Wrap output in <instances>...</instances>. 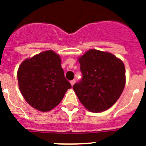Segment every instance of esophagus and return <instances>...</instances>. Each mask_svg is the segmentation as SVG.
I'll return each mask as SVG.
<instances>
[{"mask_svg":"<svg viewBox=\"0 0 146 146\" xmlns=\"http://www.w3.org/2000/svg\"><path fill=\"white\" fill-rule=\"evenodd\" d=\"M70 83H71V85H72V86H74V83H75V80H71L70 81Z\"/></svg>","mask_w":146,"mask_h":146,"instance_id":"obj_1","label":"esophagus"}]
</instances>
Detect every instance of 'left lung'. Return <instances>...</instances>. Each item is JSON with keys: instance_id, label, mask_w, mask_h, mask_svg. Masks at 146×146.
<instances>
[{"instance_id": "obj_1", "label": "left lung", "mask_w": 146, "mask_h": 146, "mask_svg": "<svg viewBox=\"0 0 146 146\" xmlns=\"http://www.w3.org/2000/svg\"><path fill=\"white\" fill-rule=\"evenodd\" d=\"M78 61L82 78L73 89L80 102L94 113L111 108L121 96L126 83L122 60L110 52L90 50Z\"/></svg>"}]
</instances>
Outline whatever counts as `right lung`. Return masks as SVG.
Listing matches in <instances>:
<instances>
[{"label": "right lung", "mask_w": 146, "mask_h": 146, "mask_svg": "<svg viewBox=\"0 0 146 146\" xmlns=\"http://www.w3.org/2000/svg\"><path fill=\"white\" fill-rule=\"evenodd\" d=\"M61 60L52 50L25 59L17 71L19 88L25 101L35 109L47 112L61 102L71 88L64 77Z\"/></svg>", "instance_id": "obj_1"}]
</instances>
